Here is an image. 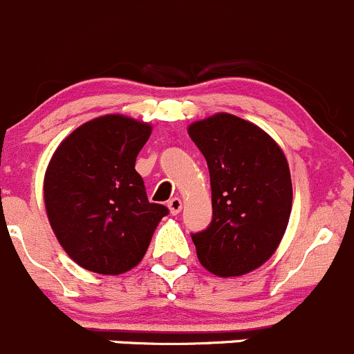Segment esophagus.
I'll use <instances>...</instances> for the list:
<instances>
[{
	"instance_id": "esophagus-1",
	"label": "esophagus",
	"mask_w": 354,
	"mask_h": 354,
	"mask_svg": "<svg viewBox=\"0 0 354 354\" xmlns=\"http://www.w3.org/2000/svg\"><path fill=\"white\" fill-rule=\"evenodd\" d=\"M167 207H169V212L173 214V216H176V214H180L181 207H183V203H181V200L178 197L171 198L169 202H167Z\"/></svg>"
}]
</instances>
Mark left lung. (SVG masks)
I'll return each instance as SVG.
<instances>
[{
	"label": "left lung",
	"mask_w": 354,
	"mask_h": 354,
	"mask_svg": "<svg viewBox=\"0 0 354 354\" xmlns=\"http://www.w3.org/2000/svg\"><path fill=\"white\" fill-rule=\"evenodd\" d=\"M188 135L207 160L212 221L192 234L209 272L243 276L272 257L284 236L292 185L284 152L262 128L217 113L192 123Z\"/></svg>",
	"instance_id": "1"
}]
</instances>
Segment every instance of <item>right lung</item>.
Wrapping results in <instances>:
<instances>
[{"label":"right lung","instance_id":"add662e5","mask_svg":"<svg viewBox=\"0 0 354 354\" xmlns=\"http://www.w3.org/2000/svg\"><path fill=\"white\" fill-rule=\"evenodd\" d=\"M152 127L123 114L87 121L58 145L44 176L49 224L71 260L118 276L147 252L167 207L151 203L135 171Z\"/></svg>","mask_w":354,"mask_h":354}]
</instances>
